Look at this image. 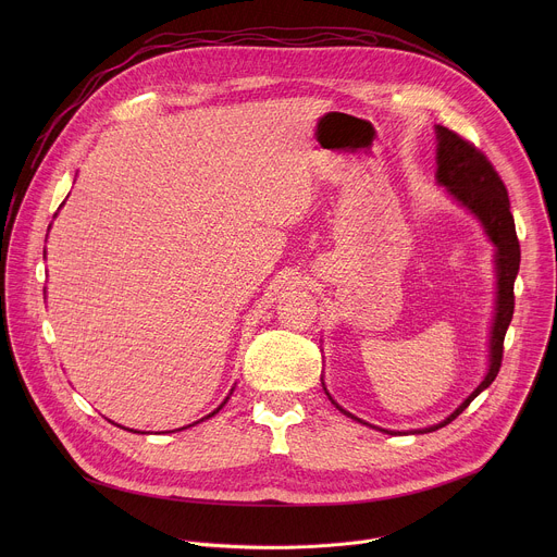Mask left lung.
<instances>
[{
  "mask_svg": "<svg viewBox=\"0 0 557 557\" xmlns=\"http://www.w3.org/2000/svg\"><path fill=\"white\" fill-rule=\"evenodd\" d=\"M436 181L447 187V191L462 205L467 207L475 218H479L490 235V240L496 245V269H498V299H496V317H494V326H492V350H490V370L483 383L475 387L467 399L456 408L454 414H449L443 423L419 430V434L434 432L438 428H445L451 423L473 399L479 396L485 387L492 385V381L498 376L500 363H503V350H505V335L511 324L513 317V282L520 269V243L516 235V222L511 215V205H509V194L490 163V158L469 143L467 138L458 136L456 132L436 125ZM335 404V401H333ZM337 406V404H335ZM339 408V406H337ZM342 410V408H339ZM346 417L359 421L350 412L342 410ZM363 423V421H361ZM387 432V430H383ZM394 434V432H387Z\"/></svg>",
  "mask_w": 557,
  "mask_h": 557,
  "instance_id": "8db88e82",
  "label": "left lung"
}]
</instances>
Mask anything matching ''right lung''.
<instances>
[{
	"label": "right lung",
	"mask_w": 557,
	"mask_h": 557,
	"mask_svg": "<svg viewBox=\"0 0 557 557\" xmlns=\"http://www.w3.org/2000/svg\"><path fill=\"white\" fill-rule=\"evenodd\" d=\"M220 408H222V406H220ZM220 408H218V410H220ZM218 410H213V412H211V414H209V417H213V414H215V412H218ZM209 417H207V419H209Z\"/></svg>",
	"instance_id": "obj_1"
}]
</instances>
